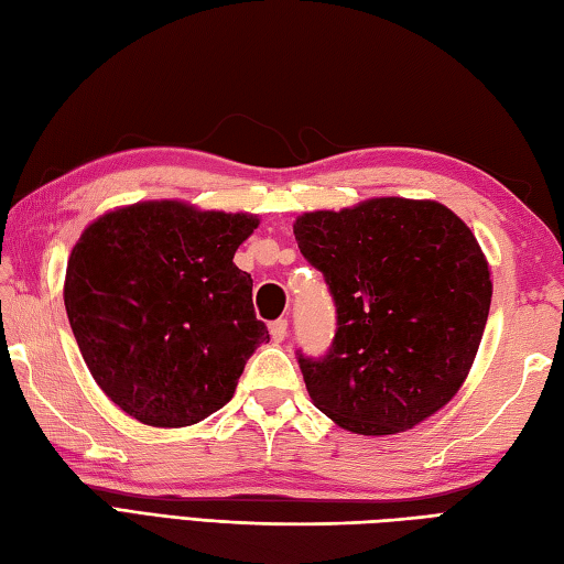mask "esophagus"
<instances>
[{
	"mask_svg": "<svg viewBox=\"0 0 564 564\" xmlns=\"http://www.w3.org/2000/svg\"><path fill=\"white\" fill-rule=\"evenodd\" d=\"M271 337H273V341H283L285 339V335H289V319L285 317H281V319H275V323H271Z\"/></svg>",
	"mask_w": 564,
	"mask_h": 564,
	"instance_id": "34e87169",
	"label": "esophagus"
}]
</instances>
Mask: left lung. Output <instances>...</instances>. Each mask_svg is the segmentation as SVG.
I'll return each instance as SVG.
<instances>
[{"mask_svg":"<svg viewBox=\"0 0 564 564\" xmlns=\"http://www.w3.org/2000/svg\"><path fill=\"white\" fill-rule=\"evenodd\" d=\"M293 235L337 307L327 355L297 351L315 408L349 433L395 435L452 401L491 305L471 229L435 200L373 197L305 213Z\"/></svg>","mask_w":564,"mask_h":564,"instance_id":"obj_1","label":"left lung"}]
</instances>
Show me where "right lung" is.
Here are the masks:
<instances>
[{"instance_id": "add662e5", "label": "right lung", "mask_w": 564, "mask_h": 564, "mask_svg": "<svg viewBox=\"0 0 564 564\" xmlns=\"http://www.w3.org/2000/svg\"><path fill=\"white\" fill-rule=\"evenodd\" d=\"M257 215L178 200L112 209L83 231L65 271V311L93 379L153 427L205 421L235 395L269 341L235 251Z\"/></svg>"}]
</instances>
